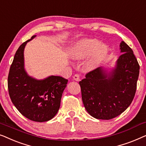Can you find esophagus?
<instances>
[{
    "mask_svg": "<svg viewBox=\"0 0 146 146\" xmlns=\"http://www.w3.org/2000/svg\"><path fill=\"white\" fill-rule=\"evenodd\" d=\"M73 79L75 81H79L80 80V76L78 74H75L74 76H73Z\"/></svg>",
    "mask_w": 146,
    "mask_h": 146,
    "instance_id": "esophagus-1",
    "label": "esophagus"
}]
</instances>
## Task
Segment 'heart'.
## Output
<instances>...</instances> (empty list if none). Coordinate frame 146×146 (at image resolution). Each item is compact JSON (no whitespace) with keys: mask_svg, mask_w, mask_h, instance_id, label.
Wrapping results in <instances>:
<instances>
[{"mask_svg":"<svg viewBox=\"0 0 146 146\" xmlns=\"http://www.w3.org/2000/svg\"><path fill=\"white\" fill-rule=\"evenodd\" d=\"M108 52V46L100 43L96 38H82L78 41L74 46L71 52V56L76 60H82L86 58L85 68L87 70H93L102 62Z\"/></svg>","mask_w":146,"mask_h":146,"instance_id":"obj_1","label":"heart"}]
</instances>
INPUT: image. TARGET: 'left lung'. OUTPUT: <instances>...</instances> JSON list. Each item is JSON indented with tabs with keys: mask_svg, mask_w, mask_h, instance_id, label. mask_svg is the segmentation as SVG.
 Masks as SVG:
<instances>
[{
	"mask_svg": "<svg viewBox=\"0 0 146 146\" xmlns=\"http://www.w3.org/2000/svg\"><path fill=\"white\" fill-rule=\"evenodd\" d=\"M119 50L121 54L114 66L98 68L79 82L84 106L96 119H110L120 115L134 98L139 64L132 50L123 41Z\"/></svg>",
	"mask_w": 146,
	"mask_h": 146,
	"instance_id": "left-lung-1",
	"label": "left lung"
}]
</instances>
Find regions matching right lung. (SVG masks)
<instances>
[{
	"label": "right lung",
	"mask_w": 146,
	"mask_h": 146,
	"mask_svg": "<svg viewBox=\"0 0 146 146\" xmlns=\"http://www.w3.org/2000/svg\"><path fill=\"white\" fill-rule=\"evenodd\" d=\"M36 36L22 44L16 52L8 77V88L12 102L21 114L31 120L43 122L57 113L68 80L53 75L38 80L27 73L24 51L27 42Z\"/></svg>",
	"instance_id": "right-lung-1"
}]
</instances>
